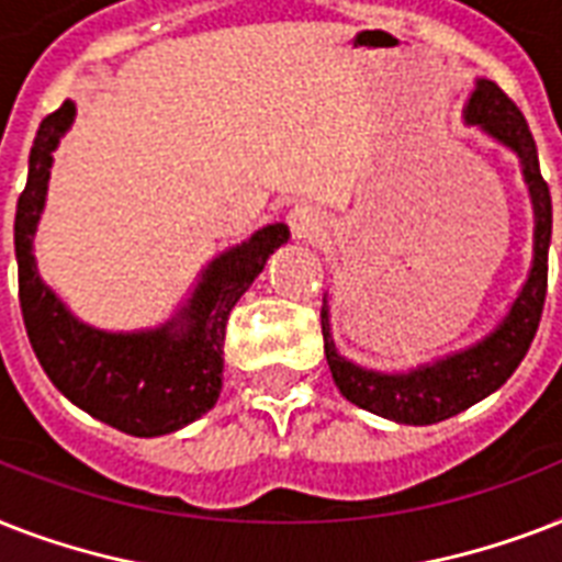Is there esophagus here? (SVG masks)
I'll return each mask as SVG.
<instances>
[{"mask_svg":"<svg viewBox=\"0 0 562 562\" xmlns=\"http://www.w3.org/2000/svg\"><path fill=\"white\" fill-rule=\"evenodd\" d=\"M289 224H291V233H294L297 238H312L317 229H321V215H317L315 206L297 203V206L289 212Z\"/></svg>","mask_w":562,"mask_h":562,"instance_id":"1","label":"esophagus"}]
</instances>
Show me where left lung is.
I'll return each instance as SVG.
<instances>
[{"mask_svg": "<svg viewBox=\"0 0 562 562\" xmlns=\"http://www.w3.org/2000/svg\"><path fill=\"white\" fill-rule=\"evenodd\" d=\"M467 125H479L484 134L507 145L522 162L525 183L533 203V265L525 280L519 297L505 315V321L479 344L452 352L431 364H419L408 373H375L352 364L338 356L329 333V306L321 308V329H324V352L333 370L338 391L359 408L379 414L402 426H431L440 419L461 414L481 402L514 375L519 361L531 347L537 326H540L546 289H549V245H551V192L540 175V157L533 143L531 127L522 110L507 99L505 90L481 78L475 92L463 110Z\"/></svg>", "mask_w": 562, "mask_h": 562, "instance_id": "8db88e82", "label": "left lung"}]
</instances>
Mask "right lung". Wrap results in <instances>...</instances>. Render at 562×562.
Returning a JSON list of instances; mask_svg holds the SVG:
<instances>
[{
    "mask_svg": "<svg viewBox=\"0 0 562 562\" xmlns=\"http://www.w3.org/2000/svg\"><path fill=\"white\" fill-rule=\"evenodd\" d=\"M72 119L75 104L64 101L40 122L29 154V180L16 201L13 247L25 333L52 384L90 417L134 437L169 435L218 402L229 312L262 273L268 256L289 241V227L268 224L215 256L187 306L157 329L104 333L81 324L55 291L46 289L34 262V233L46 206L52 151Z\"/></svg>",
    "mask_w": 562,
    "mask_h": 562,
    "instance_id": "1",
    "label": "right lung"
}]
</instances>
